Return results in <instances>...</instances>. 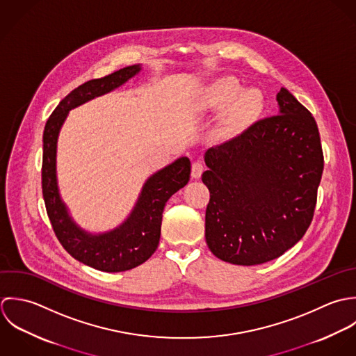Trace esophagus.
Masks as SVG:
<instances>
[{"mask_svg":"<svg viewBox=\"0 0 356 356\" xmlns=\"http://www.w3.org/2000/svg\"><path fill=\"white\" fill-rule=\"evenodd\" d=\"M202 172H204V165H202L200 161L194 162V163H193V168H191V176H193V179H200L201 175H202Z\"/></svg>","mask_w":356,"mask_h":356,"instance_id":"1","label":"esophagus"}]
</instances>
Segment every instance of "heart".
<instances>
[{
    "instance_id": "b5f03b06",
    "label": "heart",
    "mask_w": 356,
    "mask_h": 356,
    "mask_svg": "<svg viewBox=\"0 0 356 356\" xmlns=\"http://www.w3.org/2000/svg\"><path fill=\"white\" fill-rule=\"evenodd\" d=\"M209 99L214 106L228 107L225 127L232 129L253 120L261 110L263 99L257 89H243L236 78L222 76L211 85Z\"/></svg>"
}]
</instances>
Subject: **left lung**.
Masks as SVG:
<instances>
[{
    "label": "left lung",
    "mask_w": 356,
    "mask_h": 356,
    "mask_svg": "<svg viewBox=\"0 0 356 356\" xmlns=\"http://www.w3.org/2000/svg\"><path fill=\"white\" fill-rule=\"evenodd\" d=\"M277 102V115L205 152V238L214 256L231 264L280 257L312 221L323 172L319 131L286 88Z\"/></svg>",
    "instance_id": "1"
}]
</instances>
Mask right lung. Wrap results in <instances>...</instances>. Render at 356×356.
<instances>
[{
    "label": "right lung",
    "instance_id": "add662e5",
    "mask_svg": "<svg viewBox=\"0 0 356 356\" xmlns=\"http://www.w3.org/2000/svg\"><path fill=\"white\" fill-rule=\"evenodd\" d=\"M140 72L142 65H134L79 85L59 103L44 129L42 195L54 231L75 260L104 273L132 270L152 256L159 243L163 208L188 183L191 162L187 156H180L152 173L143 184L134 209L118 227L89 232L74 221L60 197L56 175L58 139L72 108L113 92Z\"/></svg>",
    "mask_w": 356,
    "mask_h": 356
}]
</instances>
